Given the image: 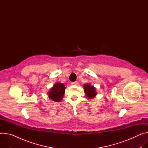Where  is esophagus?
<instances>
[{"label":"esophagus","mask_w":148,"mask_h":148,"mask_svg":"<svg viewBox=\"0 0 148 148\" xmlns=\"http://www.w3.org/2000/svg\"><path fill=\"white\" fill-rule=\"evenodd\" d=\"M71 84V85H77V81L72 82Z\"/></svg>","instance_id":"1"}]
</instances>
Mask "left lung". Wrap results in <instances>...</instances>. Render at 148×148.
<instances>
[{
	"mask_svg": "<svg viewBox=\"0 0 148 148\" xmlns=\"http://www.w3.org/2000/svg\"><path fill=\"white\" fill-rule=\"evenodd\" d=\"M84 91L89 98H92L97 95V92L95 91V88L93 86L87 84L84 86Z\"/></svg>",
	"mask_w": 148,
	"mask_h": 148,
	"instance_id": "1",
	"label": "left lung"
}]
</instances>
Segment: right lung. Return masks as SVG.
Masks as SVG:
<instances>
[{"instance_id":"1","label":"right lung","mask_w":148,"mask_h":148,"mask_svg":"<svg viewBox=\"0 0 148 148\" xmlns=\"http://www.w3.org/2000/svg\"><path fill=\"white\" fill-rule=\"evenodd\" d=\"M65 92V86L62 83L56 84L49 92V98L55 102H59L62 99Z\"/></svg>"}]
</instances>
